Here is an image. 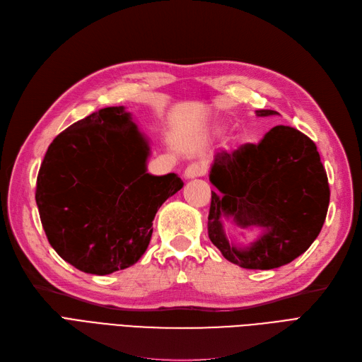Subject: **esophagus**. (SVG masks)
Here are the masks:
<instances>
[{"mask_svg":"<svg viewBox=\"0 0 362 362\" xmlns=\"http://www.w3.org/2000/svg\"><path fill=\"white\" fill-rule=\"evenodd\" d=\"M203 174V168L198 164H191L188 165V168L185 170V179H195L200 177Z\"/></svg>","mask_w":362,"mask_h":362,"instance_id":"esophagus-1","label":"esophagus"}]
</instances>
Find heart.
I'll list each match as a JSON object with an SVG mask.
<instances>
[{
	"label": "heart",
	"mask_w": 362,
	"mask_h": 362,
	"mask_svg": "<svg viewBox=\"0 0 362 362\" xmlns=\"http://www.w3.org/2000/svg\"><path fill=\"white\" fill-rule=\"evenodd\" d=\"M216 132L221 134V132H224V129H223V127H221V126H218V127H216Z\"/></svg>",
	"instance_id": "1"
}]
</instances>
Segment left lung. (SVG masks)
Instances as JSON below:
<instances>
[{
    "label": "left lung",
    "instance_id": "8db88e82",
    "mask_svg": "<svg viewBox=\"0 0 362 362\" xmlns=\"http://www.w3.org/2000/svg\"><path fill=\"white\" fill-rule=\"evenodd\" d=\"M257 117L278 115L257 110ZM212 191L209 239L245 269H275L293 262L316 240L329 206V186L316 144L290 126H275L262 141L235 153H216L209 173ZM227 220L260 228L252 243L237 242Z\"/></svg>",
    "mask_w": 362,
    "mask_h": 362
}]
</instances>
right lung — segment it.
Returning <instances> with one entry per match:
<instances>
[{
	"instance_id": "add662e5",
	"label": "right lung",
	"mask_w": 362,
	"mask_h": 362,
	"mask_svg": "<svg viewBox=\"0 0 362 362\" xmlns=\"http://www.w3.org/2000/svg\"><path fill=\"white\" fill-rule=\"evenodd\" d=\"M148 158V138L124 107L102 108L54 139L36 203L46 238L64 262L108 275L143 257L156 212L183 186L176 173H147Z\"/></svg>"
}]
</instances>
